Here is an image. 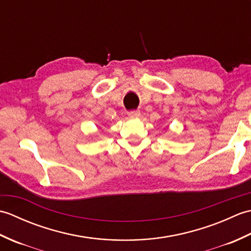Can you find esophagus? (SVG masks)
I'll return each mask as SVG.
<instances>
[{
    "label": "esophagus",
    "mask_w": 251,
    "mask_h": 251,
    "mask_svg": "<svg viewBox=\"0 0 251 251\" xmlns=\"http://www.w3.org/2000/svg\"><path fill=\"white\" fill-rule=\"evenodd\" d=\"M128 116L130 117V119H135V117H139L140 116V111H130L128 112Z\"/></svg>",
    "instance_id": "esophagus-1"
}]
</instances>
